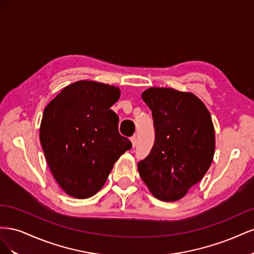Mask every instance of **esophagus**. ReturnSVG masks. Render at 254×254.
<instances>
[{
	"mask_svg": "<svg viewBox=\"0 0 254 254\" xmlns=\"http://www.w3.org/2000/svg\"><path fill=\"white\" fill-rule=\"evenodd\" d=\"M130 142H131V144H132V147L134 148V147H135V145H136V137H135V136H132L131 139H130Z\"/></svg>",
	"mask_w": 254,
	"mask_h": 254,
	"instance_id": "esophagus-1",
	"label": "esophagus"
}]
</instances>
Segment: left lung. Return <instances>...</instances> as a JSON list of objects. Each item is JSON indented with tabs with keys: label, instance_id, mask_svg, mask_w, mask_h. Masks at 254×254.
Instances as JSON below:
<instances>
[{
	"label": "left lung",
	"instance_id": "1",
	"mask_svg": "<svg viewBox=\"0 0 254 254\" xmlns=\"http://www.w3.org/2000/svg\"><path fill=\"white\" fill-rule=\"evenodd\" d=\"M142 99L152 113L156 140L137 171L159 200L177 201L200 181L215 152L211 114L191 92L151 87Z\"/></svg>",
	"mask_w": 254,
	"mask_h": 254
}]
</instances>
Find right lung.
Returning <instances> with one entry per match:
<instances>
[{"instance_id":"1","label":"right lung","mask_w":254,"mask_h":254,"mask_svg":"<svg viewBox=\"0 0 254 254\" xmlns=\"http://www.w3.org/2000/svg\"><path fill=\"white\" fill-rule=\"evenodd\" d=\"M120 96L119 87L78 80L45 107L40 143L54 178L68 196H94L117 160L131 148V142L119 133V117L110 110Z\"/></svg>"}]
</instances>
